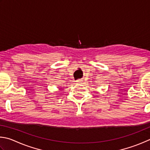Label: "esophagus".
Listing matches in <instances>:
<instances>
[{"label": "esophagus", "mask_w": 150, "mask_h": 150, "mask_svg": "<svg viewBox=\"0 0 150 150\" xmlns=\"http://www.w3.org/2000/svg\"><path fill=\"white\" fill-rule=\"evenodd\" d=\"M76 82L77 83H82V80H76Z\"/></svg>", "instance_id": "1"}]
</instances>
